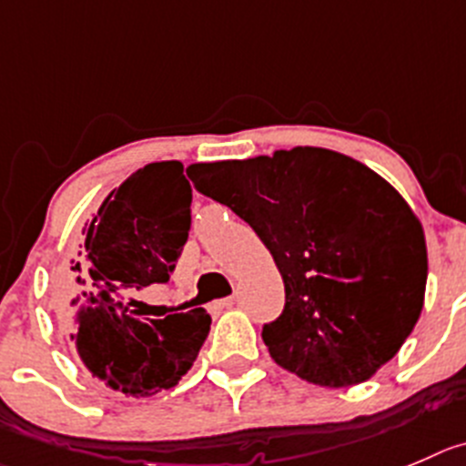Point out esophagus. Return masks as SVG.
<instances>
[{
    "mask_svg": "<svg viewBox=\"0 0 466 466\" xmlns=\"http://www.w3.org/2000/svg\"><path fill=\"white\" fill-rule=\"evenodd\" d=\"M236 304V297H224V299H217V302L210 304L212 311H221V309H230Z\"/></svg>",
    "mask_w": 466,
    "mask_h": 466,
    "instance_id": "esophagus-1",
    "label": "esophagus"
}]
</instances>
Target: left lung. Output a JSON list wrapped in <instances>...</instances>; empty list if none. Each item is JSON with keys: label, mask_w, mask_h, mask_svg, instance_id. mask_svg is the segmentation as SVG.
I'll list each match as a JSON object with an SVG mask.
<instances>
[{"label": "left lung", "mask_w": 466, "mask_h": 466, "mask_svg": "<svg viewBox=\"0 0 466 466\" xmlns=\"http://www.w3.org/2000/svg\"><path fill=\"white\" fill-rule=\"evenodd\" d=\"M187 176L272 251L286 304L263 340L279 366L339 389L396 357L423 309L428 251L419 219L382 176L311 146L192 164Z\"/></svg>", "instance_id": "obj_1"}]
</instances>
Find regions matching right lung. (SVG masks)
Returning <instances> with one entry per match:
<instances>
[{"label": "right lung", "instance_id": "obj_1", "mask_svg": "<svg viewBox=\"0 0 466 466\" xmlns=\"http://www.w3.org/2000/svg\"><path fill=\"white\" fill-rule=\"evenodd\" d=\"M192 187L180 162L135 171L84 226L75 265L77 292L66 309L82 363L114 391L150 396L183 378L197 359L210 316L203 309L159 320L127 316L123 295L174 274L192 228Z\"/></svg>", "mask_w": 466, "mask_h": 466}]
</instances>
